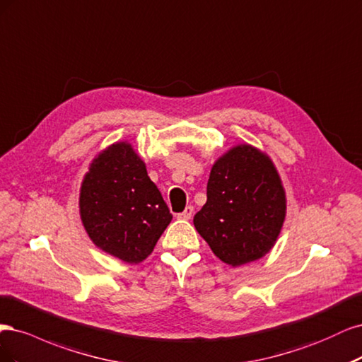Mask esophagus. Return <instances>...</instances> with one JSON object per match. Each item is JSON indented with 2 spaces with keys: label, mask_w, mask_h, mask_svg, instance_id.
I'll use <instances>...</instances> for the list:
<instances>
[{
  "label": "esophagus",
  "mask_w": 362,
  "mask_h": 362,
  "mask_svg": "<svg viewBox=\"0 0 362 362\" xmlns=\"http://www.w3.org/2000/svg\"><path fill=\"white\" fill-rule=\"evenodd\" d=\"M192 214H194V207L192 206H186L185 211L182 214H177V218L179 219H191Z\"/></svg>",
  "instance_id": "34e87169"
}]
</instances>
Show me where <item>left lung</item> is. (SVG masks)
<instances>
[{
	"label": "left lung",
	"instance_id": "left-lung-1",
	"mask_svg": "<svg viewBox=\"0 0 362 362\" xmlns=\"http://www.w3.org/2000/svg\"><path fill=\"white\" fill-rule=\"evenodd\" d=\"M286 191L262 150L239 144L218 158L207 182V202L194 226L219 260L236 267L262 259L286 219Z\"/></svg>",
	"mask_w": 362,
	"mask_h": 362
}]
</instances>
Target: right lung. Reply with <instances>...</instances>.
I'll use <instances>...</instances> for the list:
<instances>
[{"label": "right lung", "mask_w": 362, "mask_h": 362, "mask_svg": "<svg viewBox=\"0 0 362 362\" xmlns=\"http://www.w3.org/2000/svg\"><path fill=\"white\" fill-rule=\"evenodd\" d=\"M79 215L98 248L131 264L148 257L173 218L127 141L93 159L81 183Z\"/></svg>", "instance_id": "right-lung-1"}]
</instances>
